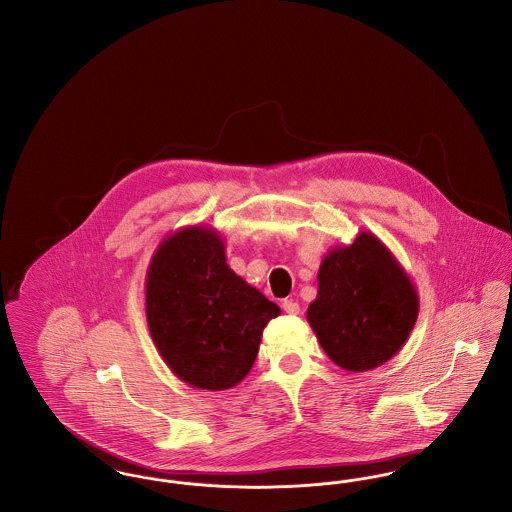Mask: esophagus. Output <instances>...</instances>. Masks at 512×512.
<instances>
[{
	"mask_svg": "<svg viewBox=\"0 0 512 512\" xmlns=\"http://www.w3.org/2000/svg\"><path fill=\"white\" fill-rule=\"evenodd\" d=\"M282 309L288 313V315H299V303H295L293 299H286L282 303Z\"/></svg>",
	"mask_w": 512,
	"mask_h": 512,
	"instance_id": "esophagus-1",
	"label": "esophagus"
}]
</instances>
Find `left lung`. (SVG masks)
Listing matches in <instances>:
<instances>
[{"mask_svg": "<svg viewBox=\"0 0 512 512\" xmlns=\"http://www.w3.org/2000/svg\"><path fill=\"white\" fill-rule=\"evenodd\" d=\"M418 317L411 276L372 232L332 247L318 268L307 320L324 353L349 372L384 365L405 345Z\"/></svg>", "mask_w": 512, "mask_h": 512, "instance_id": "obj_1", "label": "left lung"}]
</instances>
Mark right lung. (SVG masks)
Here are the masks:
<instances>
[{
	"mask_svg": "<svg viewBox=\"0 0 512 512\" xmlns=\"http://www.w3.org/2000/svg\"><path fill=\"white\" fill-rule=\"evenodd\" d=\"M280 307L226 265L209 226H186L155 249L146 276L151 340L182 382L197 390L238 386Z\"/></svg>",
	"mask_w": 512,
	"mask_h": 512,
	"instance_id": "add662e5",
	"label": "right lung"
}]
</instances>
